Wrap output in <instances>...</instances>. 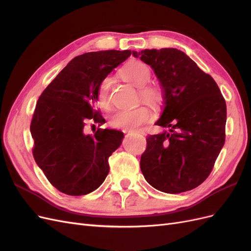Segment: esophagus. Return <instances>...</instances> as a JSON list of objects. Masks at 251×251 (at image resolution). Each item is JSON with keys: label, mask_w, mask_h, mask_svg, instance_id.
Returning <instances> with one entry per match:
<instances>
[{"label": "esophagus", "mask_w": 251, "mask_h": 251, "mask_svg": "<svg viewBox=\"0 0 251 251\" xmlns=\"http://www.w3.org/2000/svg\"><path fill=\"white\" fill-rule=\"evenodd\" d=\"M138 133H139V132H138Z\"/></svg>", "instance_id": "esophagus-1"}]
</instances>
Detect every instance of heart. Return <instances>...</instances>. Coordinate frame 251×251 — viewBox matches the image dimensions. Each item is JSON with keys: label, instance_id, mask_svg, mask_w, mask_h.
<instances>
[{"label": "heart", "instance_id": "1", "mask_svg": "<svg viewBox=\"0 0 251 251\" xmlns=\"http://www.w3.org/2000/svg\"><path fill=\"white\" fill-rule=\"evenodd\" d=\"M121 77L126 82L138 88V97L143 101L151 105H157L161 100V93L156 86L148 83L151 79V73L150 67L141 60L132 59L127 62L120 71ZM111 86V78L105 77L101 80L97 91V102L101 108L109 105V92ZM151 118V111L147 105H138L134 109L118 110L113 112L109 123L113 127L131 130L138 128L147 124Z\"/></svg>", "mask_w": 251, "mask_h": 251}]
</instances>
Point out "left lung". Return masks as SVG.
<instances>
[{"label":"left lung","mask_w":251,"mask_h":251,"mask_svg":"<svg viewBox=\"0 0 251 251\" xmlns=\"http://www.w3.org/2000/svg\"><path fill=\"white\" fill-rule=\"evenodd\" d=\"M150 65L163 90L164 109L141 155L144 178L156 189L180 194L199 186L214 169L225 142L226 102L217 82L175 48L133 52Z\"/></svg>","instance_id":"1"}]
</instances>
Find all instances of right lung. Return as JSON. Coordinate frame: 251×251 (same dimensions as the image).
Returning <instances> with one entry per match:
<instances>
[{"mask_svg": "<svg viewBox=\"0 0 251 251\" xmlns=\"http://www.w3.org/2000/svg\"><path fill=\"white\" fill-rule=\"evenodd\" d=\"M131 50L88 52L74 57L43 91L30 125L32 154L39 168L59 192L82 196L95 191L108 176L109 157L124 133L98 128L85 135L90 120L104 124L94 107L107 75L131 55Z\"/></svg>", "mask_w": 251, "mask_h": 251, "instance_id": "1", "label": "right lung"}]
</instances>
